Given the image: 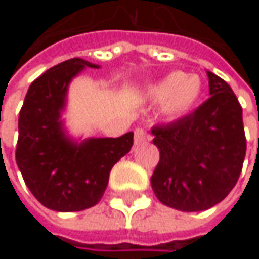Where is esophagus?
Segmentation results:
<instances>
[{"label":"esophagus","instance_id":"obj_1","mask_svg":"<svg viewBox=\"0 0 259 259\" xmlns=\"http://www.w3.org/2000/svg\"><path fill=\"white\" fill-rule=\"evenodd\" d=\"M150 141V135L145 132L144 129H136L135 130V145H139V144H144Z\"/></svg>","mask_w":259,"mask_h":259}]
</instances>
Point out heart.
<instances>
[{"label": "heart", "instance_id": "1", "mask_svg": "<svg viewBox=\"0 0 259 259\" xmlns=\"http://www.w3.org/2000/svg\"><path fill=\"white\" fill-rule=\"evenodd\" d=\"M201 93V79L196 75H183L180 72L168 75L148 88L150 97L160 100V114L168 120L186 115L196 105Z\"/></svg>", "mask_w": 259, "mask_h": 259}]
</instances>
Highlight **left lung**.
Instances as JSON below:
<instances>
[{
	"label": "left lung",
	"mask_w": 259,
	"mask_h": 259,
	"mask_svg": "<svg viewBox=\"0 0 259 259\" xmlns=\"http://www.w3.org/2000/svg\"><path fill=\"white\" fill-rule=\"evenodd\" d=\"M210 99L195 112L156 126L160 160L151 176L157 199L180 211H202L228 196L240 177L246 138L243 111L222 78L207 72Z\"/></svg>",
	"instance_id": "obj_1"
}]
</instances>
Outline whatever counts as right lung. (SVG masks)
<instances>
[{
	"label": "right lung",
	"mask_w": 259,
	"mask_h": 259,
	"mask_svg": "<svg viewBox=\"0 0 259 259\" xmlns=\"http://www.w3.org/2000/svg\"><path fill=\"white\" fill-rule=\"evenodd\" d=\"M99 69L72 58L46 70L28 88L19 114L16 163L35 199L49 210L70 213L96 205L112 166L130 151L133 132L120 138L72 139L64 129L72 79L83 69Z\"/></svg>",
	"instance_id": "obj_1"
}]
</instances>
